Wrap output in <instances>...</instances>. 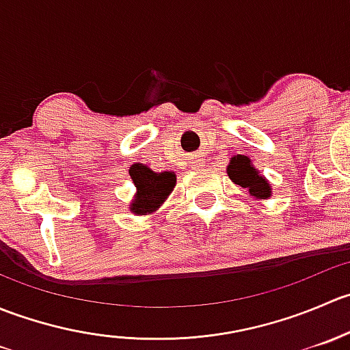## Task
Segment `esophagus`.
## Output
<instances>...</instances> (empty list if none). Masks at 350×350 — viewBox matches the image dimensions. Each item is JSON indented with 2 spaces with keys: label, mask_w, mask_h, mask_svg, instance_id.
<instances>
[{
  "label": "esophagus",
  "mask_w": 350,
  "mask_h": 350,
  "mask_svg": "<svg viewBox=\"0 0 350 350\" xmlns=\"http://www.w3.org/2000/svg\"><path fill=\"white\" fill-rule=\"evenodd\" d=\"M193 164H195L196 169H200V167H203V165H204V161H203V159H196V161L193 162Z\"/></svg>",
  "instance_id": "esophagus-1"
}]
</instances>
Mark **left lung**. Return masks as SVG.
Instances as JSON below:
<instances>
[{
	"label": "left lung",
	"instance_id": "1",
	"mask_svg": "<svg viewBox=\"0 0 350 350\" xmlns=\"http://www.w3.org/2000/svg\"><path fill=\"white\" fill-rule=\"evenodd\" d=\"M228 176L235 185L242 186V188L249 189V193L256 198H269L271 196V186L259 172L250 165V159L247 155H237L232 157L230 164L227 167Z\"/></svg>",
	"mask_w": 350,
	"mask_h": 350
}]
</instances>
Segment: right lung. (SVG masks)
<instances>
[{
  "label": "right lung",
  "instance_id": "obj_1",
  "mask_svg": "<svg viewBox=\"0 0 350 350\" xmlns=\"http://www.w3.org/2000/svg\"><path fill=\"white\" fill-rule=\"evenodd\" d=\"M130 176L137 186V196L130 204V210L137 215H147L157 210L176 185V176L172 172H154L144 164H133L130 167Z\"/></svg>",
  "mask_w": 350,
  "mask_h": 350
}]
</instances>
